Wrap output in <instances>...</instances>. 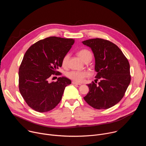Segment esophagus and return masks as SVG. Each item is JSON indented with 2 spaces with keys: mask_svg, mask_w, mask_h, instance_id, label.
<instances>
[{
  "mask_svg": "<svg viewBox=\"0 0 146 146\" xmlns=\"http://www.w3.org/2000/svg\"><path fill=\"white\" fill-rule=\"evenodd\" d=\"M72 83L73 84H76V85H78V86H81L82 84H81V83H78V82H77L75 81H72Z\"/></svg>",
  "mask_w": 146,
  "mask_h": 146,
  "instance_id": "34e87169",
  "label": "esophagus"
}]
</instances>
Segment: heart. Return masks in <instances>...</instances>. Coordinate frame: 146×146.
I'll use <instances>...</instances> for the list:
<instances>
[{
  "instance_id": "1",
  "label": "heart",
  "mask_w": 146,
  "mask_h": 146,
  "mask_svg": "<svg viewBox=\"0 0 146 146\" xmlns=\"http://www.w3.org/2000/svg\"><path fill=\"white\" fill-rule=\"evenodd\" d=\"M78 56L82 59L84 62L88 59H92V53L87 49H82L78 52ZM69 59V54H66L62 60V65L63 66L66 67L68 65V62ZM90 75L89 73L87 71H77V70H72L66 73L68 77L71 80L77 81V82H82L84 79L88 77Z\"/></svg>"
}]
</instances>
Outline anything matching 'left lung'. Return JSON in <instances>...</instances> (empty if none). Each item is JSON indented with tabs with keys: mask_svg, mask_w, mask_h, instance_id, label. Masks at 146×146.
I'll return each instance as SVG.
<instances>
[{
	"mask_svg": "<svg viewBox=\"0 0 146 146\" xmlns=\"http://www.w3.org/2000/svg\"><path fill=\"white\" fill-rule=\"evenodd\" d=\"M95 56V70L98 84L92 81L87 84L89 92L86 102L96 109H107L118 103L123 97L130 82V65L119 47L111 41L96 38L83 41Z\"/></svg>",
	"mask_w": 146,
	"mask_h": 146,
	"instance_id": "1",
	"label": "left lung"
}]
</instances>
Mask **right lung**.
Wrapping results in <instances>:
<instances>
[{
    "instance_id": "right-lung-1",
    "label": "right lung",
    "mask_w": 146,
    "mask_h": 146,
    "mask_svg": "<svg viewBox=\"0 0 146 146\" xmlns=\"http://www.w3.org/2000/svg\"><path fill=\"white\" fill-rule=\"evenodd\" d=\"M74 43L73 38L55 36L40 40L26 51L19 68V90L27 105L44 113L54 109L62 99L65 87L71 81L65 77L48 82L62 66V60Z\"/></svg>"
}]
</instances>
